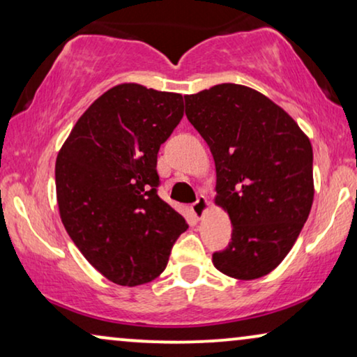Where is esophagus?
I'll return each mask as SVG.
<instances>
[{"mask_svg": "<svg viewBox=\"0 0 357 357\" xmlns=\"http://www.w3.org/2000/svg\"><path fill=\"white\" fill-rule=\"evenodd\" d=\"M206 208H208V199H206V197H203V195H199V197L197 198V202L192 204V211L198 219L203 216L204 211H206Z\"/></svg>", "mask_w": 357, "mask_h": 357, "instance_id": "1", "label": "esophagus"}]
</instances>
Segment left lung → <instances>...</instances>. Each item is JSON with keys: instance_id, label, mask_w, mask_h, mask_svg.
<instances>
[{"instance_id": "8db88e82", "label": "left lung", "mask_w": 357, "mask_h": 357, "mask_svg": "<svg viewBox=\"0 0 357 357\" xmlns=\"http://www.w3.org/2000/svg\"><path fill=\"white\" fill-rule=\"evenodd\" d=\"M185 114L216 164V203L232 236L213 263L224 275L255 280L294 245L314 202L310 141L281 107L241 84L185 96Z\"/></svg>"}]
</instances>
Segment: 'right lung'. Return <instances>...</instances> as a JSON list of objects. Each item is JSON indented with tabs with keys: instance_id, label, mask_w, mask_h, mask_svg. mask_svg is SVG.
<instances>
[{
	"instance_id": "add662e5",
	"label": "right lung",
	"mask_w": 357,
	"mask_h": 357,
	"mask_svg": "<svg viewBox=\"0 0 357 357\" xmlns=\"http://www.w3.org/2000/svg\"><path fill=\"white\" fill-rule=\"evenodd\" d=\"M183 116V97L139 84L102 94L56 158L60 216L86 260L121 286L153 281L188 229L159 198L158 153Z\"/></svg>"
}]
</instances>
